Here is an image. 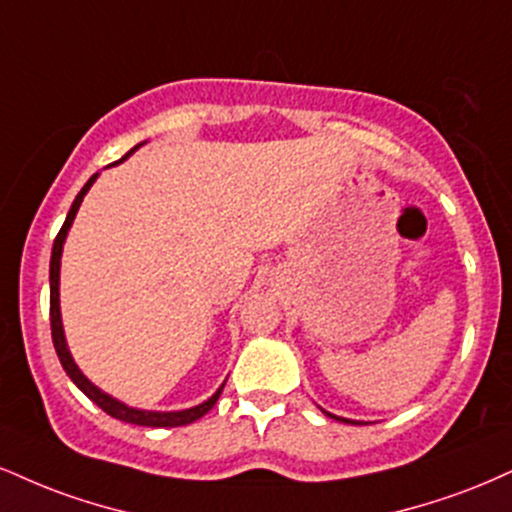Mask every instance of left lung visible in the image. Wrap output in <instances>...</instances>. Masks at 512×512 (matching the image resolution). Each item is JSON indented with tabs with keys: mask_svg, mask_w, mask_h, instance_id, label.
Wrapping results in <instances>:
<instances>
[{
	"mask_svg": "<svg viewBox=\"0 0 512 512\" xmlns=\"http://www.w3.org/2000/svg\"><path fill=\"white\" fill-rule=\"evenodd\" d=\"M336 420H341V417H336ZM341 422H348V424H357V422H350V420H341Z\"/></svg>",
	"mask_w": 512,
	"mask_h": 512,
	"instance_id": "1",
	"label": "left lung"
}]
</instances>
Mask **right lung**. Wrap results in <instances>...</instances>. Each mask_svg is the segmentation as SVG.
I'll list each match as a JSON object with an SVG mask.
<instances>
[{
	"mask_svg": "<svg viewBox=\"0 0 512 512\" xmlns=\"http://www.w3.org/2000/svg\"><path fill=\"white\" fill-rule=\"evenodd\" d=\"M135 150V147H133ZM131 150V152H133ZM131 152H126V157L131 155ZM121 157V159H126ZM97 174L90 178L88 183H85L83 190L76 195V200H73V205L69 209V214H66V221L64 226H61L57 238H54V248H52V262H49V324H52V341H54V350H57L59 360H61V367L66 369V374H69L73 384L78 386L80 391L88 396L92 403H97L100 408L107 412V415L116 417V420L121 422H131V424H140V427H183V424H190L195 420H200L205 412H209L214 408V403H217L221 391H224V386L214 393L212 398L205 400L202 405H197V408H190V410H181V412H147V410H135V408H128V405L119 403V400L109 398L107 393H102L97 389L95 384H90L88 379L80 374V369L76 367V362H73V357L69 353V348H66V341H64V329H61V315H59V260H61V248H64V238L66 233L71 229V221L76 217L80 202H83V195L88 193V188L92 186V181H95Z\"/></svg>",
	"mask_w": 512,
	"mask_h": 512,
	"instance_id": "add662e5",
	"label": "right lung"
}]
</instances>
